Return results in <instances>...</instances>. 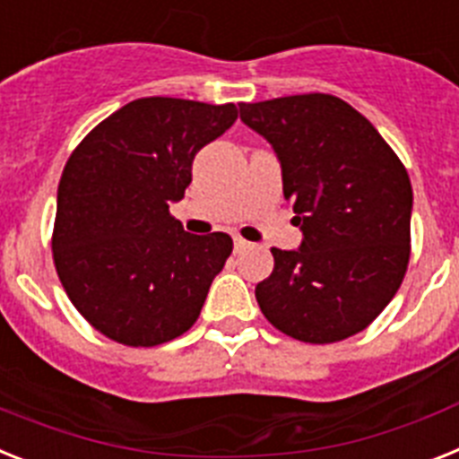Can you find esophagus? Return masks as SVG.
I'll use <instances>...</instances> for the list:
<instances>
[{
    "label": "esophagus",
    "instance_id": "esophagus-1",
    "mask_svg": "<svg viewBox=\"0 0 459 459\" xmlns=\"http://www.w3.org/2000/svg\"><path fill=\"white\" fill-rule=\"evenodd\" d=\"M233 245H235V252H242V249H247V247H249V242H247L245 238H240V235H235Z\"/></svg>",
    "mask_w": 459,
    "mask_h": 459
}]
</instances>
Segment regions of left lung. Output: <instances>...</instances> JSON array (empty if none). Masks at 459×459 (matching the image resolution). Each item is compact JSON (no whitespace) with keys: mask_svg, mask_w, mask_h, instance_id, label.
Returning <instances> with one entry per match:
<instances>
[{"mask_svg":"<svg viewBox=\"0 0 459 459\" xmlns=\"http://www.w3.org/2000/svg\"><path fill=\"white\" fill-rule=\"evenodd\" d=\"M240 119L274 147L302 230L296 252L273 247V274L256 286L263 316L309 344L360 333L393 300L411 256L404 163L333 94L240 103Z\"/></svg>","mask_w":459,"mask_h":459,"instance_id":"1","label":"left lung"}]
</instances>
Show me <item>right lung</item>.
<instances>
[{"instance_id": "obj_1", "label": "right lung", "mask_w": 459, "mask_h": 459, "mask_svg": "<svg viewBox=\"0 0 459 459\" xmlns=\"http://www.w3.org/2000/svg\"><path fill=\"white\" fill-rule=\"evenodd\" d=\"M238 119L233 103L135 99L71 152L57 189L53 261L87 324L125 346H157L196 324L233 252L170 214L203 145Z\"/></svg>"}]
</instances>
